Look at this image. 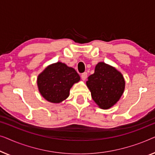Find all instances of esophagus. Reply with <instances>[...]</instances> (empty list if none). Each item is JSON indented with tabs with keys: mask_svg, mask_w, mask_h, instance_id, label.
Listing matches in <instances>:
<instances>
[{
	"mask_svg": "<svg viewBox=\"0 0 155 155\" xmlns=\"http://www.w3.org/2000/svg\"><path fill=\"white\" fill-rule=\"evenodd\" d=\"M81 77L82 80H84V81L86 80L87 77H88V74H87V72L82 73V74H81Z\"/></svg>",
	"mask_w": 155,
	"mask_h": 155,
	"instance_id": "1",
	"label": "esophagus"
}]
</instances>
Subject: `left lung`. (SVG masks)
Returning <instances> with one entry per match:
<instances>
[{"mask_svg":"<svg viewBox=\"0 0 155 155\" xmlns=\"http://www.w3.org/2000/svg\"><path fill=\"white\" fill-rule=\"evenodd\" d=\"M86 84L93 100L102 109H109L116 104L125 87L121 74L104 62L96 65L94 74L89 76Z\"/></svg>","mask_w":155,"mask_h":155,"instance_id":"1","label":"left lung"}]
</instances>
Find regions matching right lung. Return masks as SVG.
<instances>
[{"label": "right lung", "mask_w": 155, "mask_h": 155, "mask_svg": "<svg viewBox=\"0 0 155 155\" xmlns=\"http://www.w3.org/2000/svg\"><path fill=\"white\" fill-rule=\"evenodd\" d=\"M80 80L77 71L62 62H57L47 67L37 79L38 90L48 101L59 103L69 95V90L74 83Z\"/></svg>", "instance_id": "add662e5"}]
</instances>
